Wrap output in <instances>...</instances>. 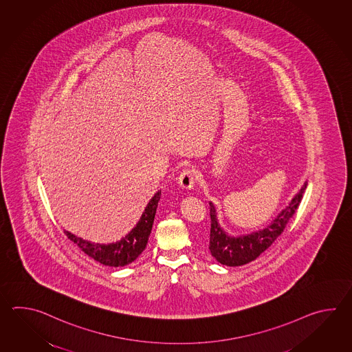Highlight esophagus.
Listing matches in <instances>:
<instances>
[{
    "label": "esophagus",
    "mask_w": 352,
    "mask_h": 352,
    "mask_svg": "<svg viewBox=\"0 0 352 352\" xmlns=\"http://www.w3.org/2000/svg\"><path fill=\"white\" fill-rule=\"evenodd\" d=\"M195 182H196V173L194 170L187 168L179 173V185L184 190H191L195 186Z\"/></svg>",
    "instance_id": "34e87169"
}]
</instances>
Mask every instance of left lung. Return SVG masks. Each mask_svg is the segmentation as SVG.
I'll use <instances>...</instances> for the list:
<instances>
[{
  "mask_svg": "<svg viewBox=\"0 0 352 352\" xmlns=\"http://www.w3.org/2000/svg\"><path fill=\"white\" fill-rule=\"evenodd\" d=\"M307 182L303 184L292 200L282 210L273 221L258 232L244 234V235H230L225 232L224 228L217 220V211L214 204L210 201V228L209 250L217 262L228 267H240L248 263L253 262L263 252L274 243V240L285 230V225L293 217L298 208L299 202L303 197Z\"/></svg>",
  "mask_w": 352,
  "mask_h": 352,
  "instance_id": "8db88e82",
  "label": "left lung"
}]
</instances>
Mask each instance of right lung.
<instances>
[{
    "instance_id": "1",
    "label": "right lung",
    "mask_w": 352,
    "mask_h": 352,
    "mask_svg": "<svg viewBox=\"0 0 352 352\" xmlns=\"http://www.w3.org/2000/svg\"><path fill=\"white\" fill-rule=\"evenodd\" d=\"M160 199H161V190H158L147 204L142 217H140L135 228L128 232L126 236L114 243H108V244L91 243L89 240L82 239L67 230H64V232L67 234L69 239L80 248L82 252L90 256L91 259L108 267H124L135 262L147 247Z\"/></svg>"
}]
</instances>
